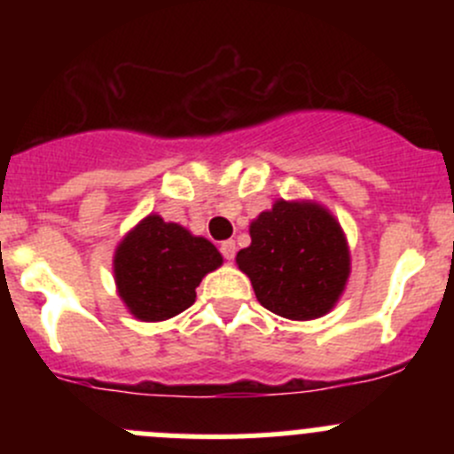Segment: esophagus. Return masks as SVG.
<instances>
[{
	"label": "esophagus",
	"mask_w": 454,
	"mask_h": 454,
	"mask_svg": "<svg viewBox=\"0 0 454 454\" xmlns=\"http://www.w3.org/2000/svg\"><path fill=\"white\" fill-rule=\"evenodd\" d=\"M219 250H222L223 259L232 261V259H235L237 246H235V241H232V239H226V241H222V246H219Z\"/></svg>",
	"instance_id": "obj_1"
}]
</instances>
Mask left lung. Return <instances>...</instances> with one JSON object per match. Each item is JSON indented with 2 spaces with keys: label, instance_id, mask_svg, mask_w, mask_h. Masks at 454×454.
<instances>
[{
  "label": "left lung",
  "instance_id": "1",
  "mask_svg": "<svg viewBox=\"0 0 454 454\" xmlns=\"http://www.w3.org/2000/svg\"><path fill=\"white\" fill-rule=\"evenodd\" d=\"M256 301L290 320L332 312L351 274L340 222L314 200H277L250 222V246L237 253Z\"/></svg>",
  "mask_w": 454,
  "mask_h": 454
}]
</instances>
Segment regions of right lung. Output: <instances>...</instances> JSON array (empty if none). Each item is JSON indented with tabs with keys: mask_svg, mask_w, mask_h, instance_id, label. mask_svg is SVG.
Returning <instances> with one entry per match:
<instances>
[{
	"mask_svg": "<svg viewBox=\"0 0 454 454\" xmlns=\"http://www.w3.org/2000/svg\"><path fill=\"white\" fill-rule=\"evenodd\" d=\"M222 263L208 239L149 213L116 246L114 281L134 318L158 323L189 309L201 278Z\"/></svg>",
	"mask_w": 454,
	"mask_h": 454,
	"instance_id": "1",
	"label": "right lung"
}]
</instances>
